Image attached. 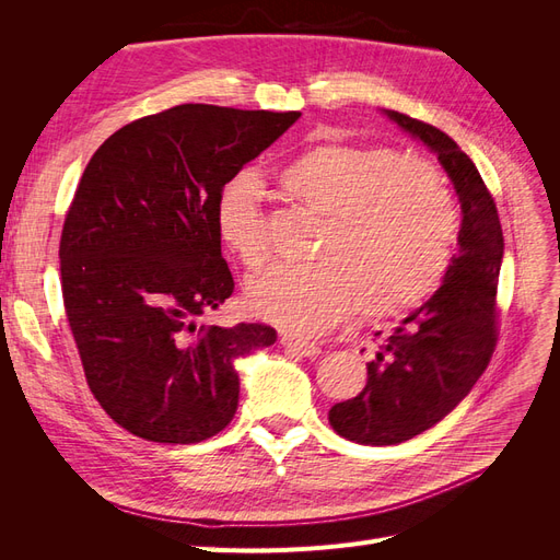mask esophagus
I'll list each match as a JSON object with an SVG mask.
<instances>
[{
	"mask_svg": "<svg viewBox=\"0 0 560 560\" xmlns=\"http://www.w3.org/2000/svg\"><path fill=\"white\" fill-rule=\"evenodd\" d=\"M282 348L292 354H299V358H317L322 352L319 346L308 343V341H301V338H290V336H282Z\"/></svg>",
	"mask_w": 560,
	"mask_h": 560,
	"instance_id": "esophagus-1",
	"label": "esophagus"
}]
</instances>
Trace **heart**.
I'll return each mask as SVG.
<instances>
[{"label": "heart", "instance_id": "b5f03b06", "mask_svg": "<svg viewBox=\"0 0 560 560\" xmlns=\"http://www.w3.org/2000/svg\"><path fill=\"white\" fill-rule=\"evenodd\" d=\"M284 191L327 217L319 261L270 264L245 282L249 311L273 325L317 336L358 311L393 317L420 306L442 284L457 238L451 191L434 167L389 149L322 144L280 173ZM222 243L245 266L268 252L261 184L231 177L214 200Z\"/></svg>", "mask_w": 560, "mask_h": 560}]
</instances>
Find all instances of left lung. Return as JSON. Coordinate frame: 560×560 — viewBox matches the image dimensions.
I'll return each instance as SVG.
<instances>
[{
	"label": "left lung",
	"mask_w": 560,
	"mask_h": 560,
	"mask_svg": "<svg viewBox=\"0 0 560 560\" xmlns=\"http://www.w3.org/2000/svg\"><path fill=\"white\" fill-rule=\"evenodd\" d=\"M383 114L436 156L457 194L463 224L442 287L383 338L366 362L362 393L329 409L334 432L366 446L409 442L471 393L498 341L495 294L504 254L493 196L465 151L430 124L393 109Z\"/></svg>",
	"instance_id": "1"
}]
</instances>
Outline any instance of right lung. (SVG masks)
I'll return each instance as SVG.
<instances>
[{
  "mask_svg": "<svg viewBox=\"0 0 560 560\" xmlns=\"http://www.w3.org/2000/svg\"><path fill=\"white\" fill-rule=\"evenodd\" d=\"M301 114L179 105L116 130L83 171L60 238L62 299L91 393L159 444H198L238 409L235 360L266 325L200 317L233 294L214 224L222 186Z\"/></svg>",
  "mask_w": 560,
  "mask_h": 560,
  "instance_id": "right-lung-1",
  "label": "right lung"
}]
</instances>
